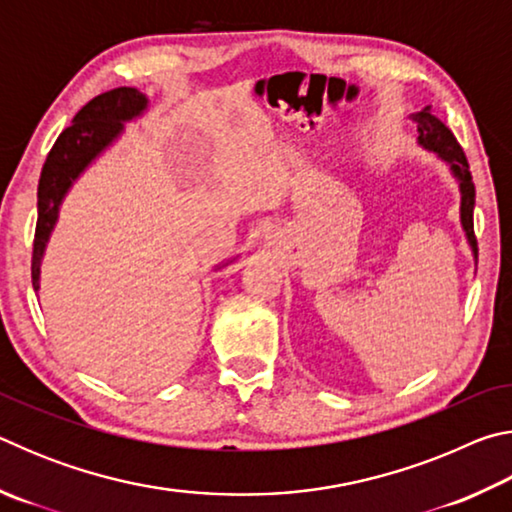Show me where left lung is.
<instances>
[{"instance_id": "1", "label": "left lung", "mask_w": 512, "mask_h": 512, "mask_svg": "<svg viewBox=\"0 0 512 512\" xmlns=\"http://www.w3.org/2000/svg\"><path fill=\"white\" fill-rule=\"evenodd\" d=\"M413 121H418V133H420L418 142L424 146V149L438 153L440 160H445L454 176L458 178V185H461V223H463L465 237L472 246L474 257H479V246H476V237H474V183H472L470 164H467L461 144L456 142L454 133L449 131L443 121L433 115L431 106L420 110L418 115H413Z\"/></svg>"}]
</instances>
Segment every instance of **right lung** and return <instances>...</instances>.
Returning <instances> with one entry per match:
<instances>
[{"label": "right lung", "mask_w": 512, "mask_h": 512, "mask_svg": "<svg viewBox=\"0 0 512 512\" xmlns=\"http://www.w3.org/2000/svg\"><path fill=\"white\" fill-rule=\"evenodd\" d=\"M146 108V97L135 88H115L99 94L76 112L74 124L58 135L45 160L38 183V223L33 239L31 280L40 289V262L58 219V207L79 173L121 133L124 124Z\"/></svg>", "instance_id": "right-lung-1"}]
</instances>
